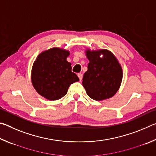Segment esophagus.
I'll return each instance as SVG.
<instances>
[{
  "label": "esophagus",
  "mask_w": 156,
  "mask_h": 156,
  "mask_svg": "<svg viewBox=\"0 0 156 156\" xmlns=\"http://www.w3.org/2000/svg\"><path fill=\"white\" fill-rule=\"evenodd\" d=\"M78 76L79 79H80V80H82V79H83V73H78Z\"/></svg>",
  "instance_id": "obj_1"
}]
</instances>
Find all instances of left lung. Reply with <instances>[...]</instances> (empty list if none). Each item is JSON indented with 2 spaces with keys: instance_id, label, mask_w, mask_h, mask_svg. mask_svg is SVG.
<instances>
[{
  "instance_id": "obj_1",
  "label": "left lung",
  "mask_w": 156,
  "mask_h": 156,
  "mask_svg": "<svg viewBox=\"0 0 156 156\" xmlns=\"http://www.w3.org/2000/svg\"><path fill=\"white\" fill-rule=\"evenodd\" d=\"M86 56L89 63L82 83L87 94L95 100L112 98L119 89L122 80V69L118 60L107 49H87Z\"/></svg>"
}]
</instances>
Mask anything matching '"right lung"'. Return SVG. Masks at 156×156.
I'll return each instance as SVG.
<instances>
[{
    "instance_id": "right-lung-1",
    "label": "right lung",
    "mask_w": 156,
    "mask_h": 156,
    "mask_svg": "<svg viewBox=\"0 0 156 156\" xmlns=\"http://www.w3.org/2000/svg\"><path fill=\"white\" fill-rule=\"evenodd\" d=\"M69 51L51 48L38 55L31 69V83L38 93L49 100L61 98L72 83L79 80L67 60Z\"/></svg>"
}]
</instances>
